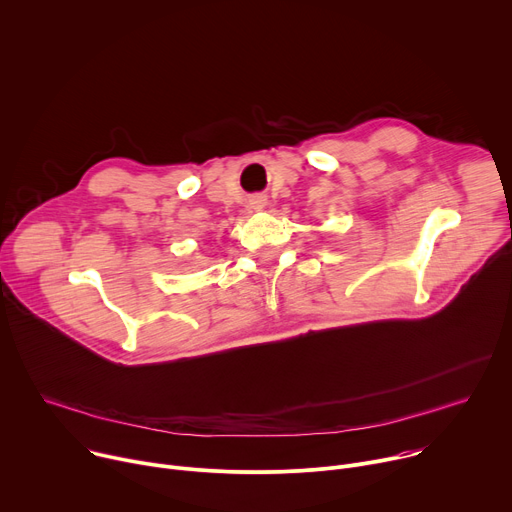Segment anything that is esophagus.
Masks as SVG:
<instances>
[{
	"instance_id": "34e87169",
	"label": "esophagus",
	"mask_w": 512,
	"mask_h": 512,
	"mask_svg": "<svg viewBox=\"0 0 512 512\" xmlns=\"http://www.w3.org/2000/svg\"><path fill=\"white\" fill-rule=\"evenodd\" d=\"M251 204H253L255 210H261V208L267 204V198H265V196H255V198L251 200Z\"/></svg>"
}]
</instances>
